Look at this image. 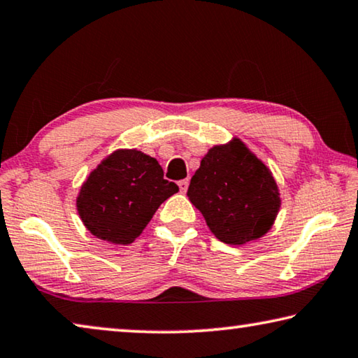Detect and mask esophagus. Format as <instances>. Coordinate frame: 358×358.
I'll use <instances>...</instances> for the list:
<instances>
[{"mask_svg":"<svg viewBox=\"0 0 358 358\" xmlns=\"http://www.w3.org/2000/svg\"><path fill=\"white\" fill-rule=\"evenodd\" d=\"M189 184H190V180L189 179H182V180H179L178 182V185H179V189H180V192H187V189H189Z\"/></svg>","mask_w":358,"mask_h":358,"instance_id":"34e87169","label":"esophagus"}]
</instances>
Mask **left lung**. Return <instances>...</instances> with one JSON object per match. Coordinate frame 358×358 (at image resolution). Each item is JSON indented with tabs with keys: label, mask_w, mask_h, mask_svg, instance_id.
<instances>
[{
	"label": "left lung",
	"mask_w": 358,
	"mask_h": 358,
	"mask_svg": "<svg viewBox=\"0 0 358 358\" xmlns=\"http://www.w3.org/2000/svg\"><path fill=\"white\" fill-rule=\"evenodd\" d=\"M187 196L225 244H244L271 228L279 193L269 169L239 139L215 145L193 174Z\"/></svg>",
	"instance_id": "left-lung-1"
}]
</instances>
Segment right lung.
Returning <instances> with one entry per match:
<instances>
[{
  "label": "right lung",
  "instance_id": "add662e5",
  "mask_svg": "<svg viewBox=\"0 0 358 358\" xmlns=\"http://www.w3.org/2000/svg\"><path fill=\"white\" fill-rule=\"evenodd\" d=\"M179 192L163 179L155 158L139 150H117L99 163L82 185L78 210L96 238L130 244L138 238L160 204Z\"/></svg>",
  "mask_w": 358,
  "mask_h": 358
}]
</instances>
